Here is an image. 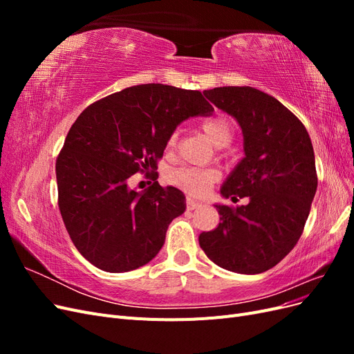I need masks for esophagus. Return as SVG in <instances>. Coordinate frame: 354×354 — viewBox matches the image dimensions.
Returning <instances> with one entry per match:
<instances>
[{
    "mask_svg": "<svg viewBox=\"0 0 354 354\" xmlns=\"http://www.w3.org/2000/svg\"><path fill=\"white\" fill-rule=\"evenodd\" d=\"M186 203H187V209H198V208L202 207V202H198V201L192 199V198H187Z\"/></svg>",
    "mask_w": 354,
    "mask_h": 354,
    "instance_id": "esophagus-1",
    "label": "esophagus"
}]
</instances>
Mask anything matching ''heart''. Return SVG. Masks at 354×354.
<instances>
[{"label": "heart", "instance_id": "heart-1", "mask_svg": "<svg viewBox=\"0 0 354 354\" xmlns=\"http://www.w3.org/2000/svg\"><path fill=\"white\" fill-rule=\"evenodd\" d=\"M201 130L216 147H226L233 138V125L224 116H214L201 124ZM177 145V133L168 138V149ZM218 178L217 171L208 168H180L169 174V180L190 195H205L212 183Z\"/></svg>", "mask_w": 354, "mask_h": 354}]
</instances>
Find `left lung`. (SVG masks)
Wrapping results in <instances>:
<instances>
[{
	"label": "left lung",
	"instance_id": "obj_1",
	"mask_svg": "<svg viewBox=\"0 0 354 354\" xmlns=\"http://www.w3.org/2000/svg\"><path fill=\"white\" fill-rule=\"evenodd\" d=\"M203 94L236 120L243 136L245 156L220 194L248 203H216L218 227L201 233L199 245L221 269L259 274L283 260L301 236L317 189L313 145L301 121L260 90L217 87Z\"/></svg>",
	"mask_w": 354,
	"mask_h": 354
}]
</instances>
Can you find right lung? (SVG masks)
Here are the masks:
<instances>
[{
    "instance_id": "add662e5",
    "label": "right lung",
    "mask_w": 354,
    "mask_h": 354,
    "mask_svg": "<svg viewBox=\"0 0 354 354\" xmlns=\"http://www.w3.org/2000/svg\"><path fill=\"white\" fill-rule=\"evenodd\" d=\"M212 112L201 91L142 84L93 103L77 118L56 160V178L63 223L85 260L122 273L155 259L186 198L158 181L142 192L128 181L156 167L177 125Z\"/></svg>"
}]
</instances>
